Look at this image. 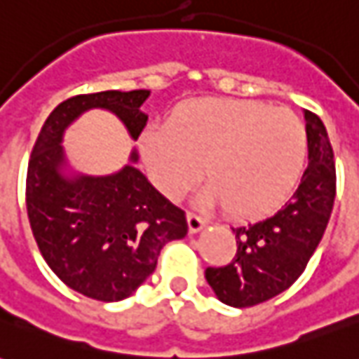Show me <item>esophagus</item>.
<instances>
[{
	"label": "esophagus",
	"mask_w": 359,
	"mask_h": 359,
	"mask_svg": "<svg viewBox=\"0 0 359 359\" xmlns=\"http://www.w3.org/2000/svg\"><path fill=\"white\" fill-rule=\"evenodd\" d=\"M188 221V229H190V233H200L203 226L208 225V221L200 215H196V213H188L187 215Z\"/></svg>",
	"instance_id": "esophagus-1"
}]
</instances>
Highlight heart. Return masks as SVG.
<instances>
[{"mask_svg": "<svg viewBox=\"0 0 359 359\" xmlns=\"http://www.w3.org/2000/svg\"><path fill=\"white\" fill-rule=\"evenodd\" d=\"M142 154L169 198L184 194L202 165L210 184L205 202L221 203L234 219H259L290 198L308 138L292 111L246 100H196L172 113L167 130H146Z\"/></svg>", "mask_w": 359, "mask_h": 359, "instance_id": "1", "label": "heart"}]
</instances>
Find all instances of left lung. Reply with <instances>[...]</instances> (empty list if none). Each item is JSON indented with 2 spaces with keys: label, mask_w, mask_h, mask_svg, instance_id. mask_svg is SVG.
I'll return each mask as SVG.
<instances>
[{
  "label": "left lung",
  "mask_w": 359,
  "mask_h": 359,
  "mask_svg": "<svg viewBox=\"0 0 359 359\" xmlns=\"http://www.w3.org/2000/svg\"><path fill=\"white\" fill-rule=\"evenodd\" d=\"M308 169L292 200L271 217L234 226L238 250L225 267H208L205 280L219 300L250 308L285 292L300 277L323 238L337 194V172L323 121L304 111Z\"/></svg>",
  "instance_id": "obj_1"
}]
</instances>
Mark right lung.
Instances as JSON below:
<instances>
[{"instance_id": "add662e5", "label": "right lung", "mask_w": 359, "mask_h": 359, "mask_svg": "<svg viewBox=\"0 0 359 359\" xmlns=\"http://www.w3.org/2000/svg\"><path fill=\"white\" fill-rule=\"evenodd\" d=\"M149 90H107L69 97L46 118L28 161L27 210L46 264L69 288L100 302L133 296L156 271L167 242L188 233L184 211L136 167L138 154L111 175H86L67 159L63 136L86 111L103 109L138 140Z\"/></svg>"}]
</instances>
